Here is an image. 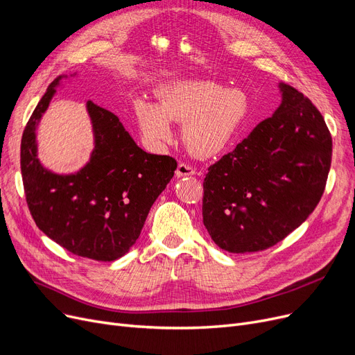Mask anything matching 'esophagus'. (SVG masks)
I'll return each mask as SVG.
<instances>
[{"label": "esophagus", "instance_id": "esophagus-1", "mask_svg": "<svg viewBox=\"0 0 355 355\" xmlns=\"http://www.w3.org/2000/svg\"><path fill=\"white\" fill-rule=\"evenodd\" d=\"M195 173H196V168H195L193 164L187 163V162H180V163L178 164V171H176L178 178L191 176V175H195Z\"/></svg>", "mask_w": 355, "mask_h": 355}]
</instances>
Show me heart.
Returning a JSON list of instances; mask_svg holds the SVG:
<instances>
[{"mask_svg": "<svg viewBox=\"0 0 355 355\" xmlns=\"http://www.w3.org/2000/svg\"><path fill=\"white\" fill-rule=\"evenodd\" d=\"M159 105L147 99L134 103V115L143 137L153 146L172 139L171 121L183 123L182 136L193 155L221 151L243 124L248 101L240 89H224L211 80H179L162 87Z\"/></svg>", "mask_w": 355, "mask_h": 355, "instance_id": "heart-1", "label": "heart"}]
</instances>
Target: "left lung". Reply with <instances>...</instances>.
Here are the masks:
<instances>
[{
    "mask_svg": "<svg viewBox=\"0 0 355 355\" xmlns=\"http://www.w3.org/2000/svg\"><path fill=\"white\" fill-rule=\"evenodd\" d=\"M279 87L276 112L209 166L204 179V225L219 248L237 254L288 237L325 191L332 137L324 116L293 87Z\"/></svg>",
    "mask_w": 355,
    "mask_h": 355,
    "instance_id": "1",
    "label": "left lung"
}]
</instances>
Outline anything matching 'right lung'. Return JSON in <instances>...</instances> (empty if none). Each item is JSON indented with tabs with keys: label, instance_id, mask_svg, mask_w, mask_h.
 Masks as SVG:
<instances>
[{
	"label": "right lung",
	"instance_id": "add662e5",
	"mask_svg": "<svg viewBox=\"0 0 355 355\" xmlns=\"http://www.w3.org/2000/svg\"><path fill=\"white\" fill-rule=\"evenodd\" d=\"M62 76L50 83L21 139V176L36 225L72 254L98 261L123 257L140 237L151 205L175 175L171 156L141 150L111 111L87 103L95 148L75 175H56L37 159L36 127Z\"/></svg>",
	"mask_w": 355,
	"mask_h": 355
}]
</instances>
